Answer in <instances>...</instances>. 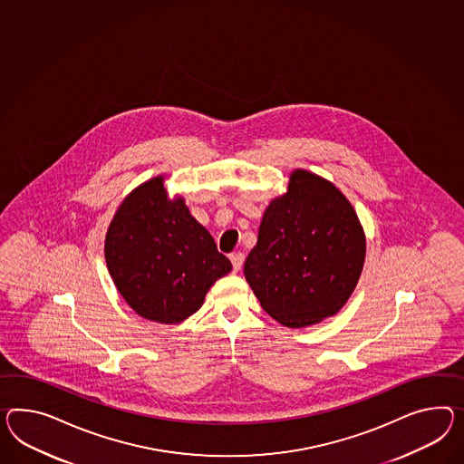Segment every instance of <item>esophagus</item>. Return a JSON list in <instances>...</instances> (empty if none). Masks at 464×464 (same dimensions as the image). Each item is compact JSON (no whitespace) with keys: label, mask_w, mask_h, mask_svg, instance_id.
I'll return each mask as SVG.
<instances>
[{"label":"esophagus","mask_w":464,"mask_h":464,"mask_svg":"<svg viewBox=\"0 0 464 464\" xmlns=\"http://www.w3.org/2000/svg\"><path fill=\"white\" fill-rule=\"evenodd\" d=\"M228 257H230L234 271H240V267H242V264H244V254H242V252H234V254H230Z\"/></svg>","instance_id":"1"}]
</instances>
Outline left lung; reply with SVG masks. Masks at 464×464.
<instances>
[{"label": "left lung", "instance_id": "8db88e82", "mask_svg": "<svg viewBox=\"0 0 464 464\" xmlns=\"http://www.w3.org/2000/svg\"><path fill=\"white\" fill-rule=\"evenodd\" d=\"M365 261V236L352 203L330 181L293 171L269 203L244 274L261 306L289 328L338 313Z\"/></svg>", "mask_w": 464, "mask_h": 464}]
</instances>
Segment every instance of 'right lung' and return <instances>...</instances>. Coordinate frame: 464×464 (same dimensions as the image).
Instances as JSON below:
<instances>
[{"label": "right lung", "mask_w": 464, "mask_h": 464, "mask_svg": "<svg viewBox=\"0 0 464 464\" xmlns=\"http://www.w3.org/2000/svg\"><path fill=\"white\" fill-rule=\"evenodd\" d=\"M104 254L126 303L146 320L165 324L198 311L210 285L232 269L183 198H168L163 177L146 181L121 203Z\"/></svg>", "instance_id": "right-lung-1"}]
</instances>
